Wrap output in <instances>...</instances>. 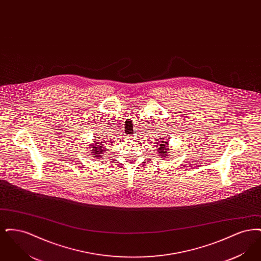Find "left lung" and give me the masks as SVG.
Instances as JSON below:
<instances>
[{"mask_svg":"<svg viewBox=\"0 0 261 261\" xmlns=\"http://www.w3.org/2000/svg\"><path fill=\"white\" fill-rule=\"evenodd\" d=\"M167 144H168V142L162 141V143L159 145V148H158L159 154H160L162 158H163V159H165V158L167 156L168 152L170 151V150H169L170 149L167 147Z\"/></svg>","mask_w":261,"mask_h":261,"instance_id":"1","label":"left lung"}]
</instances>
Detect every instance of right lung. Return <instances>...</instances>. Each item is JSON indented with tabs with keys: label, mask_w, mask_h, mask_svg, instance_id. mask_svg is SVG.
I'll return each instance as SVG.
<instances>
[{
	"label": "right lung",
	"mask_w": 261,
	"mask_h": 261,
	"mask_svg": "<svg viewBox=\"0 0 261 261\" xmlns=\"http://www.w3.org/2000/svg\"><path fill=\"white\" fill-rule=\"evenodd\" d=\"M97 141H99V140H97ZM97 141H94V142H96V143H95L94 145H92L93 147L90 149V152H92V154L95 155L96 159L100 158L101 154H102V153L105 152V150H106V149L102 147L105 144H100L101 142H97Z\"/></svg>",
	"instance_id": "right-lung-1"
}]
</instances>
